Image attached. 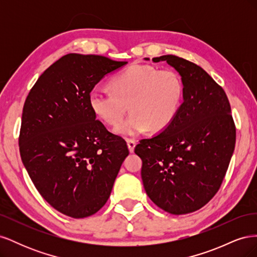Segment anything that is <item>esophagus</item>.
<instances>
[{"label":"esophagus","instance_id":"34e87169","mask_svg":"<svg viewBox=\"0 0 257 257\" xmlns=\"http://www.w3.org/2000/svg\"><path fill=\"white\" fill-rule=\"evenodd\" d=\"M126 143H127V147H128L130 152L133 153V152H134V149H135V147H136V145H137V141H135V139H127Z\"/></svg>","mask_w":257,"mask_h":257}]
</instances>
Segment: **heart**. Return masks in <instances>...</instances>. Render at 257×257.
<instances>
[{"instance_id": "1", "label": "heart", "mask_w": 257, "mask_h": 257, "mask_svg": "<svg viewBox=\"0 0 257 257\" xmlns=\"http://www.w3.org/2000/svg\"><path fill=\"white\" fill-rule=\"evenodd\" d=\"M111 84L113 90H92L89 103L92 111L111 126L119 123L130 103L131 114L115 128L124 136H135L149 127L153 132L166 128L182 105V81L170 69L134 64L116 75Z\"/></svg>"}]
</instances>
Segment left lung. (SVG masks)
I'll list each match as a JSON object with an SVG mask.
<instances>
[{"label":"left lung","mask_w":257,"mask_h":257,"mask_svg":"<svg viewBox=\"0 0 257 257\" xmlns=\"http://www.w3.org/2000/svg\"><path fill=\"white\" fill-rule=\"evenodd\" d=\"M152 61H166L180 74L183 103L162 133L135 147L144 188L166 212L191 213L209 203L227 172L236 144L230 104L221 85L193 62L173 54Z\"/></svg>","instance_id":"obj_1"}]
</instances>
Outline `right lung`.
Listing matches in <instances>:
<instances>
[{"mask_svg":"<svg viewBox=\"0 0 257 257\" xmlns=\"http://www.w3.org/2000/svg\"><path fill=\"white\" fill-rule=\"evenodd\" d=\"M127 62L68 53L31 89L22 110L19 150L43 198L74 219L96 213L110 196L127 145L92 111L89 95Z\"/></svg>","mask_w":257,"mask_h":257,"instance_id":"obj_1","label":"right lung"}]
</instances>
